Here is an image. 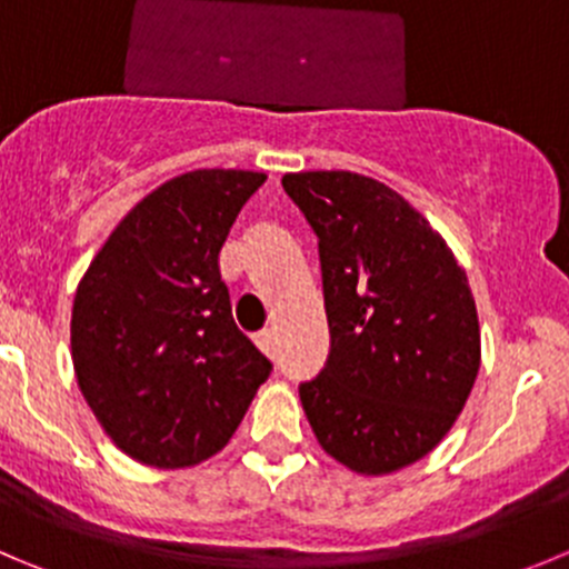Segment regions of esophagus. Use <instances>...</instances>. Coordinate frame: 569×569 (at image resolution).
Segmentation results:
<instances>
[{
  "instance_id": "obj_1",
  "label": "esophagus",
  "mask_w": 569,
  "mask_h": 569,
  "mask_svg": "<svg viewBox=\"0 0 569 569\" xmlns=\"http://www.w3.org/2000/svg\"><path fill=\"white\" fill-rule=\"evenodd\" d=\"M256 345L261 347L263 352H267V356H274V352H278V339H274V333L272 330H258L256 333Z\"/></svg>"
}]
</instances>
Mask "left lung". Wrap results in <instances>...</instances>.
<instances>
[{
    "mask_svg": "<svg viewBox=\"0 0 569 569\" xmlns=\"http://www.w3.org/2000/svg\"><path fill=\"white\" fill-rule=\"evenodd\" d=\"M319 239L330 356L300 386L322 450L358 476L431 453L481 367L467 272L428 219L356 172L283 174Z\"/></svg>",
    "mask_w": 569,
    "mask_h": 569,
    "instance_id": "obj_1",
    "label": "left lung"
}]
</instances>
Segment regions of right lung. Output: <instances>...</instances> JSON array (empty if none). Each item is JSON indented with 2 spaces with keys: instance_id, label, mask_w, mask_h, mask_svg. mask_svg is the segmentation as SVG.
I'll return each mask as SVG.
<instances>
[{
  "instance_id": "right-lung-1",
  "label": "right lung",
  "mask_w": 569,
  "mask_h": 569,
  "mask_svg": "<svg viewBox=\"0 0 569 569\" xmlns=\"http://www.w3.org/2000/svg\"><path fill=\"white\" fill-rule=\"evenodd\" d=\"M267 174L194 169L127 211L77 283L71 363L102 431L158 470L230 442L272 363L236 328L219 252Z\"/></svg>"
}]
</instances>
